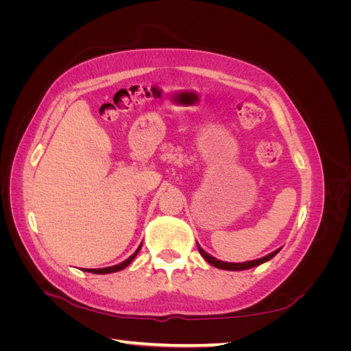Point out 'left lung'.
Listing matches in <instances>:
<instances>
[{
    "instance_id": "8db88e82",
    "label": "left lung",
    "mask_w": 351,
    "mask_h": 351,
    "mask_svg": "<svg viewBox=\"0 0 351 351\" xmlns=\"http://www.w3.org/2000/svg\"><path fill=\"white\" fill-rule=\"evenodd\" d=\"M197 249H199V253L202 254V256H204L205 261H206L208 263H210L212 267L219 268V269H227V271H244V269H250V268H253V267H258V265H261V263H263V262H267V261L272 259V258L275 256V254H277V253L280 252V249H278V250H275V252L269 253L268 256H263V258L256 259V261H249V262H244V263H230V262L218 261V259H215L214 256H210V254H208L204 249H202V247L199 246V244H197Z\"/></svg>"
}]
</instances>
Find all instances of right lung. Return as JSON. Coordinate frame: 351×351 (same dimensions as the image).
<instances>
[{
    "instance_id": "obj_1",
    "label": "right lung",
    "mask_w": 351,
    "mask_h": 351,
    "mask_svg": "<svg viewBox=\"0 0 351 351\" xmlns=\"http://www.w3.org/2000/svg\"><path fill=\"white\" fill-rule=\"evenodd\" d=\"M141 247H142V244L139 246V249H137L132 256L129 258V259H125L124 262H121V263H119V265H114V267H108V268H101V269H83V271H88V272H92V274H111V272H117V271H121V269H124L125 267H129V265L132 263V261L136 258V254L139 253V250H141Z\"/></svg>"
}]
</instances>
